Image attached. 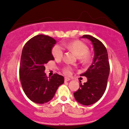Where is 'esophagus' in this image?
Instances as JSON below:
<instances>
[{
	"label": "esophagus",
	"instance_id": "obj_1",
	"mask_svg": "<svg viewBox=\"0 0 129 129\" xmlns=\"http://www.w3.org/2000/svg\"><path fill=\"white\" fill-rule=\"evenodd\" d=\"M64 80H65V81H70V78H69L66 77V78H65Z\"/></svg>",
	"mask_w": 129,
	"mask_h": 129
}]
</instances>
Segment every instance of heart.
Masks as SVG:
<instances>
[{"label":"heart","instance_id":"heart-1","mask_svg":"<svg viewBox=\"0 0 129 129\" xmlns=\"http://www.w3.org/2000/svg\"><path fill=\"white\" fill-rule=\"evenodd\" d=\"M63 46L74 52L78 57L81 58L84 60L87 59V53L88 51V48L85 44L79 40H74L69 44H63ZM52 54L54 57L56 59H60L63 57V49L60 45H56L53 48ZM72 71V68L70 66H66L63 67L62 72L66 75H70Z\"/></svg>","mask_w":129,"mask_h":129}]
</instances>
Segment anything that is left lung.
<instances>
[{"mask_svg":"<svg viewBox=\"0 0 129 129\" xmlns=\"http://www.w3.org/2000/svg\"><path fill=\"white\" fill-rule=\"evenodd\" d=\"M81 37L92 42L94 57L87 71L81 75L87 78V82L81 84L79 89L73 95L78 102L83 105H90L98 101L105 91L110 73V63L107 48L99 40L89 35H84Z\"/></svg>","mask_w":129,"mask_h":129,"instance_id":"obj_1","label":"left lung"}]
</instances>
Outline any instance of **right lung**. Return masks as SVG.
Segmentation results:
<instances>
[{
  "label": "right lung",
  "mask_w": 129,
  "mask_h": 129,
  "mask_svg": "<svg viewBox=\"0 0 129 129\" xmlns=\"http://www.w3.org/2000/svg\"><path fill=\"white\" fill-rule=\"evenodd\" d=\"M56 40L45 35H38L25 44L19 66V77L24 92L30 100L45 104L51 100L64 78L57 73L48 77L45 65L54 60L52 48Z\"/></svg>",
  "instance_id": "add662e5"
}]
</instances>
